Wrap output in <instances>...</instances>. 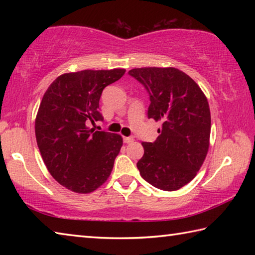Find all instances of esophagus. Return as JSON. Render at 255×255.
I'll use <instances>...</instances> for the list:
<instances>
[{
	"instance_id": "esophagus-1",
	"label": "esophagus",
	"mask_w": 255,
	"mask_h": 255,
	"mask_svg": "<svg viewBox=\"0 0 255 255\" xmlns=\"http://www.w3.org/2000/svg\"><path fill=\"white\" fill-rule=\"evenodd\" d=\"M124 141L126 144H130L133 141V138L132 137H124Z\"/></svg>"
}]
</instances>
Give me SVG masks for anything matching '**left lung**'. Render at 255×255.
Instances as JSON below:
<instances>
[{
	"label": "left lung",
	"instance_id": "1",
	"mask_svg": "<svg viewBox=\"0 0 255 255\" xmlns=\"http://www.w3.org/2000/svg\"><path fill=\"white\" fill-rule=\"evenodd\" d=\"M149 93L148 118L162 122L154 143H145L137 162L141 178L164 191L188 184L209 149L211 118L205 93L175 67H141L128 72Z\"/></svg>",
	"mask_w": 255,
	"mask_h": 255
}]
</instances>
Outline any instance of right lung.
Returning a JSON list of instances; mask_svg holds the SVG:
<instances>
[{
    "instance_id": "add662e5",
    "label": "right lung",
    "mask_w": 255,
    "mask_h": 255,
    "mask_svg": "<svg viewBox=\"0 0 255 255\" xmlns=\"http://www.w3.org/2000/svg\"><path fill=\"white\" fill-rule=\"evenodd\" d=\"M126 70H84L59 75L45 92L34 132L51 176L76 193H90L106 182L123 146L119 133L94 131L103 89Z\"/></svg>"
}]
</instances>
